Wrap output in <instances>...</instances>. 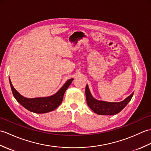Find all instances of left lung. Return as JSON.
<instances>
[{
    "instance_id": "1",
    "label": "left lung",
    "mask_w": 151,
    "mask_h": 151,
    "mask_svg": "<svg viewBox=\"0 0 151 151\" xmlns=\"http://www.w3.org/2000/svg\"><path fill=\"white\" fill-rule=\"evenodd\" d=\"M86 97L87 104L94 113L99 115H115L123 110L130 101L134 93L121 102H110L103 101H99L93 97L88 85L86 87Z\"/></svg>"
}]
</instances>
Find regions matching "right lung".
<instances>
[{"mask_svg":"<svg viewBox=\"0 0 151 151\" xmlns=\"http://www.w3.org/2000/svg\"><path fill=\"white\" fill-rule=\"evenodd\" d=\"M11 89L15 99L22 106L32 112L36 114H45L55 110L62 103L63 95L67 89L71 84L73 78H70L55 94L45 97L27 98L21 95L13 86L10 79L9 78Z\"/></svg>","mask_w":151,"mask_h":151,"instance_id":"obj_1","label":"right lung"}]
</instances>
